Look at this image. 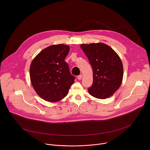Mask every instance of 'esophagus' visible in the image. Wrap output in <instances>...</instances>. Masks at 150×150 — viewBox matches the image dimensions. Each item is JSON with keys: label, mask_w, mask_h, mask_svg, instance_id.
Returning <instances> with one entry per match:
<instances>
[{"label": "esophagus", "mask_w": 150, "mask_h": 150, "mask_svg": "<svg viewBox=\"0 0 150 150\" xmlns=\"http://www.w3.org/2000/svg\"><path fill=\"white\" fill-rule=\"evenodd\" d=\"M82 78V75H79L78 76V79L79 80H81Z\"/></svg>", "instance_id": "esophagus-1"}]
</instances>
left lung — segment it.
<instances>
[{"mask_svg":"<svg viewBox=\"0 0 150 150\" xmlns=\"http://www.w3.org/2000/svg\"><path fill=\"white\" fill-rule=\"evenodd\" d=\"M81 48L93 71V83L88 93L99 99L111 97L119 89L123 79V68L119 56L110 46L101 42L82 44Z\"/></svg>","mask_w":150,"mask_h":150,"instance_id":"obj_1","label":"left lung"}]
</instances>
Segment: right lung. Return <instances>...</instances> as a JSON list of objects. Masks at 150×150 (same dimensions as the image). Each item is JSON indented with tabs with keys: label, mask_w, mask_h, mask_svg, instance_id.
Masks as SVG:
<instances>
[{
	"label": "right lung",
	"mask_w": 150,
	"mask_h": 150,
	"mask_svg": "<svg viewBox=\"0 0 150 150\" xmlns=\"http://www.w3.org/2000/svg\"><path fill=\"white\" fill-rule=\"evenodd\" d=\"M69 52L65 45L50 46L41 51L31 62L30 76L36 93L47 101H58L68 94L75 76L65 61Z\"/></svg>",
	"instance_id": "add662e5"
}]
</instances>
